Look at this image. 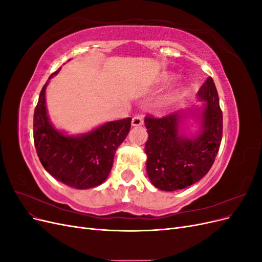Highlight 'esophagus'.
<instances>
[{"label":"esophagus","mask_w":262,"mask_h":262,"mask_svg":"<svg viewBox=\"0 0 262 262\" xmlns=\"http://www.w3.org/2000/svg\"><path fill=\"white\" fill-rule=\"evenodd\" d=\"M143 124V118H142V116H134L132 118V125L133 126H140Z\"/></svg>","instance_id":"1"}]
</instances>
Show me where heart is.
<instances>
[{
	"label": "heart",
	"mask_w": 262,
	"mask_h": 262,
	"mask_svg": "<svg viewBox=\"0 0 262 262\" xmlns=\"http://www.w3.org/2000/svg\"><path fill=\"white\" fill-rule=\"evenodd\" d=\"M173 77H175V75H173V74L168 73V72H164V73H162L160 76H158L157 81L160 82V83H167V82L171 81ZM182 91H184V87H182L181 85H178V86L176 87V89L173 90V92L169 95V97H167V98H166V99L162 102V107H163V108H167V107L170 105L171 101L178 99V98L181 96Z\"/></svg>",
	"instance_id": "obj_1"
}]
</instances>
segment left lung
I'll return each instance as SVG.
<instances>
[{
	"label": "left lung",
	"mask_w": 262,
	"mask_h": 262,
	"mask_svg": "<svg viewBox=\"0 0 262 262\" xmlns=\"http://www.w3.org/2000/svg\"><path fill=\"white\" fill-rule=\"evenodd\" d=\"M196 97L204 105L144 120L148 133L146 172L152 185L163 191H176L195 184L207 175L217 155L223 116L212 77L200 87ZM189 117L198 123L197 132L190 137L184 130Z\"/></svg>",
	"instance_id": "left-lung-1"
}]
</instances>
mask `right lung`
Returning <instances> with one entry per match:
<instances>
[{"label": "right lung", "instance_id": "add662e5", "mask_svg": "<svg viewBox=\"0 0 262 262\" xmlns=\"http://www.w3.org/2000/svg\"><path fill=\"white\" fill-rule=\"evenodd\" d=\"M39 95L34 114V142L43 168L63 184L75 189H90L104 182L113 168L117 148L128 136L132 118L109 121L86 133L69 136L50 121L46 90Z\"/></svg>", "mask_w": 262, "mask_h": 262}]
</instances>
